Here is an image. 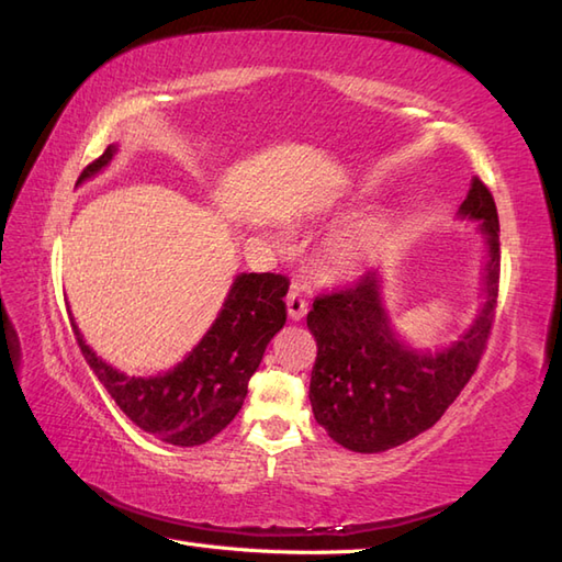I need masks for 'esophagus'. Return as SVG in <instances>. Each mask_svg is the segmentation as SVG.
Listing matches in <instances>:
<instances>
[{"label":"esophagus","instance_id":"esophagus-1","mask_svg":"<svg viewBox=\"0 0 562 562\" xmlns=\"http://www.w3.org/2000/svg\"><path fill=\"white\" fill-rule=\"evenodd\" d=\"M285 305H289V317L291 319H303L307 315V301L301 291H291L285 297Z\"/></svg>","mask_w":562,"mask_h":562}]
</instances>
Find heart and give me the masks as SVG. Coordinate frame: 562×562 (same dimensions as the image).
<instances>
[{
	"label": "heart",
	"instance_id": "b5f03b06",
	"mask_svg": "<svg viewBox=\"0 0 562 562\" xmlns=\"http://www.w3.org/2000/svg\"><path fill=\"white\" fill-rule=\"evenodd\" d=\"M380 240V228L378 226H366V228H356V231H346L324 249V261L336 277H344V273H353L363 261L368 259L370 249L378 245Z\"/></svg>",
	"mask_w": 562,
	"mask_h": 562
}]
</instances>
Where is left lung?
Returning <instances> with one entry per match:
<instances>
[{
  "label": "left lung",
  "instance_id": "8db88e82",
  "mask_svg": "<svg viewBox=\"0 0 562 562\" xmlns=\"http://www.w3.org/2000/svg\"><path fill=\"white\" fill-rule=\"evenodd\" d=\"M459 214L481 221L488 265L485 305L452 348L432 356L398 344L382 307L375 271H366L348 289L319 293L307 313V329L317 341L310 404L315 420L346 450L375 454L426 432L481 363L501 285V223L495 199L481 178H473Z\"/></svg>",
  "mask_w": 562,
  "mask_h": 562
}]
</instances>
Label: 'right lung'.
<instances>
[{
    "mask_svg": "<svg viewBox=\"0 0 562 562\" xmlns=\"http://www.w3.org/2000/svg\"><path fill=\"white\" fill-rule=\"evenodd\" d=\"M117 148L83 168L79 182L105 168ZM283 273H240L233 281L216 322L178 368L156 378H127L103 363L71 322L81 356L134 426L178 447L204 445L238 416L247 382L261 363L267 344L285 324Z\"/></svg>",
    "mask_w": 562,
    "mask_h": 562,
    "instance_id": "obj_1",
    "label": "right lung"
}]
</instances>
